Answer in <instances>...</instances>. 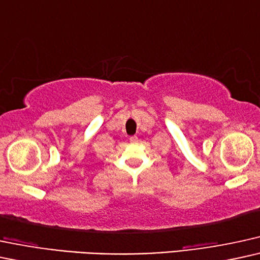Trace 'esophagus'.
Segmentation results:
<instances>
[{"instance_id": "obj_1", "label": "esophagus", "mask_w": 260, "mask_h": 260, "mask_svg": "<svg viewBox=\"0 0 260 260\" xmlns=\"http://www.w3.org/2000/svg\"><path fill=\"white\" fill-rule=\"evenodd\" d=\"M129 141H131V143H138V137L137 136L129 137Z\"/></svg>"}]
</instances>
